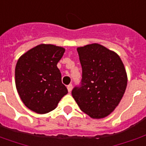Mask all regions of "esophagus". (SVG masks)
Returning <instances> with one entry per match:
<instances>
[{
	"instance_id": "esophagus-1",
	"label": "esophagus",
	"mask_w": 146,
	"mask_h": 146,
	"mask_svg": "<svg viewBox=\"0 0 146 146\" xmlns=\"http://www.w3.org/2000/svg\"><path fill=\"white\" fill-rule=\"evenodd\" d=\"M72 88H73V85L72 84H69V85L67 86V89H68V92H69L72 91Z\"/></svg>"
}]
</instances>
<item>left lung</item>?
I'll return each mask as SVG.
<instances>
[{
    "label": "left lung",
    "instance_id": "1",
    "mask_svg": "<svg viewBox=\"0 0 146 146\" xmlns=\"http://www.w3.org/2000/svg\"><path fill=\"white\" fill-rule=\"evenodd\" d=\"M82 79L72 95L84 113L92 118L107 116L125 92L127 77L119 55L98 44L77 48Z\"/></svg>",
    "mask_w": 146,
    "mask_h": 146
}]
</instances>
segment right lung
<instances>
[{
  "mask_svg": "<svg viewBox=\"0 0 146 146\" xmlns=\"http://www.w3.org/2000/svg\"><path fill=\"white\" fill-rule=\"evenodd\" d=\"M65 49L52 44H40L23 54L15 66V85L25 106L44 114L57 106L68 93L57 67Z\"/></svg>",
  "mask_w": 146,
  "mask_h": 146,
  "instance_id": "add662e5",
  "label": "right lung"
}]
</instances>
